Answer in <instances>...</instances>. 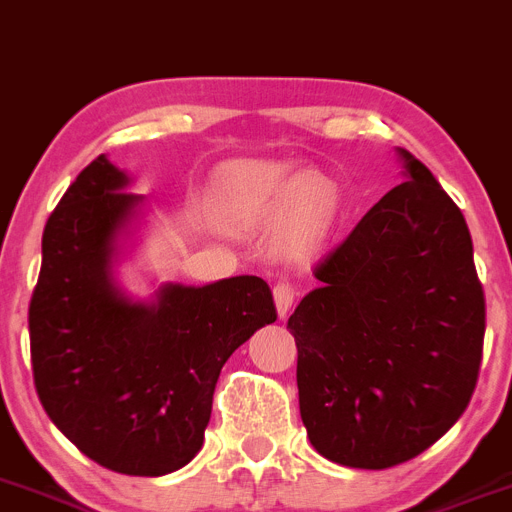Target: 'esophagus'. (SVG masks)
Here are the masks:
<instances>
[{
    "label": "esophagus",
    "mask_w": 512,
    "mask_h": 512,
    "mask_svg": "<svg viewBox=\"0 0 512 512\" xmlns=\"http://www.w3.org/2000/svg\"><path fill=\"white\" fill-rule=\"evenodd\" d=\"M296 286H293L291 281H278L273 288V296H275V309H278V314L281 317H286L288 309L293 306V299H296Z\"/></svg>",
    "instance_id": "esophagus-1"
}]
</instances>
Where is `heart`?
<instances>
[{"label": "heart", "instance_id": "1", "mask_svg": "<svg viewBox=\"0 0 512 512\" xmlns=\"http://www.w3.org/2000/svg\"><path fill=\"white\" fill-rule=\"evenodd\" d=\"M216 208L229 224L257 226L283 211V237L293 252L322 239L337 208V193L327 177L299 175L291 164L268 159L231 162L216 185Z\"/></svg>", "mask_w": 512, "mask_h": 512}]
</instances>
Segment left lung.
Wrapping results in <instances>:
<instances>
[{"mask_svg":"<svg viewBox=\"0 0 512 512\" xmlns=\"http://www.w3.org/2000/svg\"><path fill=\"white\" fill-rule=\"evenodd\" d=\"M407 180L314 265L288 319L301 420L324 459L389 469L464 415L479 379L484 291L464 213L399 149Z\"/></svg>","mask_w":512,"mask_h":512,"instance_id":"obj_1","label":"left lung"}]
</instances>
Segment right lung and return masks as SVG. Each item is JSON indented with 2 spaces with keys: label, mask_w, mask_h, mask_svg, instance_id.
Here are the masks:
<instances>
[{
  "label": "right lung",
  "mask_w": 512,
  "mask_h": 512,
  "mask_svg": "<svg viewBox=\"0 0 512 512\" xmlns=\"http://www.w3.org/2000/svg\"><path fill=\"white\" fill-rule=\"evenodd\" d=\"M126 185L100 154L48 216L30 361L43 410L84 456L162 477L201 451L221 368L278 311L257 275L128 301L110 275L115 239L141 203Z\"/></svg>",
  "instance_id": "1"
}]
</instances>
